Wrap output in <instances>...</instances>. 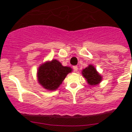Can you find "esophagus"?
<instances>
[{
	"label": "esophagus",
	"mask_w": 132,
	"mask_h": 132,
	"mask_svg": "<svg viewBox=\"0 0 132 132\" xmlns=\"http://www.w3.org/2000/svg\"><path fill=\"white\" fill-rule=\"evenodd\" d=\"M72 68H73V70H74L75 72H77L78 71V67L77 66H74Z\"/></svg>",
	"instance_id": "esophagus-1"
}]
</instances>
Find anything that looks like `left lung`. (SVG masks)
Returning <instances> with one entry per match:
<instances>
[{"label": "left lung", "instance_id": "8db88e82", "mask_svg": "<svg viewBox=\"0 0 132 132\" xmlns=\"http://www.w3.org/2000/svg\"><path fill=\"white\" fill-rule=\"evenodd\" d=\"M83 76L86 79L87 81L91 86L98 84L101 81V77L96 72L95 68L92 65H89L88 67L84 69L82 71Z\"/></svg>", "mask_w": 132, "mask_h": 132}]
</instances>
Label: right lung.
I'll list each match as a JSON object with an SVG mask.
<instances>
[{
    "mask_svg": "<svg viewBox=\"0 0 132 132\" xmlns=\"http://www.w3.org/2000/svg\"><path fill=\"white\" fill-rule=\"evenodd\" d=\"M71 70L69 67L63 66L60 62L53 60L40 66L38 72V81L45 89L54 90L60 86Z\"/></svg>",
    "mask_w": 132,
    "mask_h": 132,
    "instance_id": "1",
    "label": "right lung"
}]
</instances>
